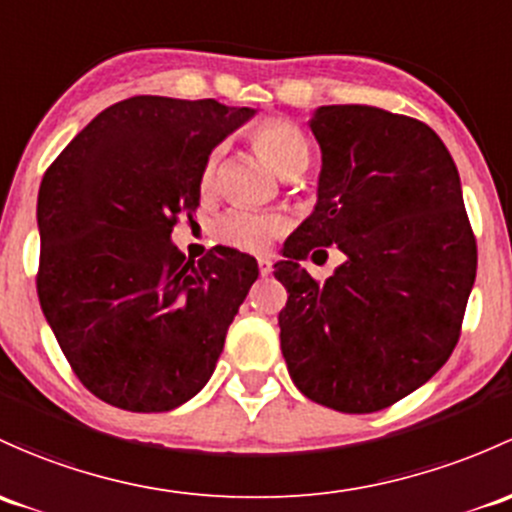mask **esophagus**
Returning <instances> with one entry per match:
<instances>
[{
	"label": "esophagus",
	"mask_w": 512,
	"mask_h": 512,
	"mask_svg": "<svg viewBox=\"0 0 512 512\" xmlns=\"http://www.w3.org/2000/svg\"><path fill=\"white\" fill-rule=\"evenodd\" d=\"M257 267H260L262 277H267V274L272 272V260H267V257H260V260H257Z\"/></svg>",
	"instance_id": "1"
}]
</instances>
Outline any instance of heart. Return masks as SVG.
I'll use <instances>...</instances> for the list:
<instances>
[{"instance_id":"1","label":"heart","mask_w":512,"mask_h":512,"mask_svg":"<svg viewBox=\"0 0 512 512\" xmlns=\"http://www.w3.org/2000/svg\"><path fill=\"white\" fill-rule=\"evenodd\" d=\"M257 152L267 159V164L284 179H294L309 166V142L297 125L287 120H267L257 125L250 134ZM223 147L208 152L201 166V188L211 191L218 176ZM287 218L274 211H250V208H233L215 220V238L235 250L262 252L270 242L287 230Z\"/></svg>"}]
</instances>
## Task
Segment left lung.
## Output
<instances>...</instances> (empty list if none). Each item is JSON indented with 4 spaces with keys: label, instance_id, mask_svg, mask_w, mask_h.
<instances>
[{
    "label": "left lung",
    "instance_id": "8db88e82",
    "mask_svg": "<svg viewBox=\"0 0 512 512\" xmlns=\"http://www.w3.org/2000/svg\"><path fill=\"white\" fill-rule=\"evenodd\" d=\"M316 206L284 242L279 338L294 385L331 410H385L432 378L459 341L476 279L461 179L432 127L368 105L316 107ZM336 244L324 285L300 267Z\"/></svg>",
    "mask_w": 512,
    "mask_h": 512
}]
</instances>
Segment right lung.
<instances>
[{"label": "right lung", "mask_w": 512, "mask_h": 512, "mask_svg": "<svg viewBox=\"0 0 512 512\" xmlns=\"http://www.w3.org/2000/svg\"><path fill=\"white\" fill-rule=\"evenodd\" d=\"M250 117L211 98L137 95L102 110L43 174L41 309L107 405L169 412L211 380L260 270L230 247L186 260L171 230L201 201L208 152Z\"/></svg>", "instance_id": "1"}]
</instances>
